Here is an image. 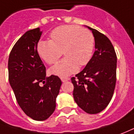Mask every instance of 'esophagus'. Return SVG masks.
I'll return each instance as SVG.
<instances>
[{"label":"esophagus","mask_w":134,"mask_h":134,"mask_svg":"<svg viewBox=\"0 0 134 134\" xmlns=\"http://www.w3.org/2000/svg\"><path fill=\"white\" fill-rule=\"evenodd\" d=\"M60 80H61V81L62 82H66V81H68L69 79L68 78H66V77H61L60 78Z\"/></svg>","instance_id":"34e87169"}]
</instances>
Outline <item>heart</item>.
Masks as SVG:
<instances>
[{
    "label": "heart",
    "mask_w": 134,
    "mask_h": 134,
    "mask_svg": "<svg viewBox=\"0 0 134 134\" xmlns=\"http://www.w3.org/2000/svg\"><path fill=\"white\" fill-rule=\"evenodd\" d=\"M51 41H42L37 51L42 59L48 64L57 62L63 52L66 58L51 68V72L58 76L65 77L79 70V65H87L92 58L95 39L87 29L74 25L61 26L51 34Z\"/></svg>",
    "instance_id": "heart-1"
}]
</instances>
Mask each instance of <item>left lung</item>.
<instances>
[{"label": "left lung", "mask_w": 134, "mask_h": 134, "mask_svg": "<svg viewBox=\"0 0 134 134\" xmlns=\"http://www.w3.org/2000/svg\"><path fill=\"white\" fill-rule=\"evenodd\" d=\"M95 52L84 69L71 78L76 103L85 112L98 114L108 105L114 94L116 81L117 58L110 40L96 29Z\"/></svg>", "instance_id": "left-lung-1"}]
</instances>
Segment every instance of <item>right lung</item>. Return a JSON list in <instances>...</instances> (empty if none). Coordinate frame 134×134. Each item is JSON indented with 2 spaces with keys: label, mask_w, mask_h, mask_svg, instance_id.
Segmentation results:
<instances>
[{
  "label": "right lung",
  "mask_w": 134,
  "mask_h": 134,
  "mask_svg": "<svg viewBox=\"0 0 134 134\" xmlns=\"http://www.w3.org/2000/svg\"><path fill=\"white\" fill-rule=\"evenodd\" d=\"M41 35L40 28L26 31L13 47L8 58L9 83L18 103L36 121H44L54 112L62 83L56 76H46L37 51Z\"/></svg>",
  "instance_id": "1"
}]
</instances>
